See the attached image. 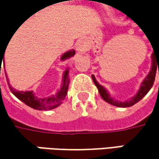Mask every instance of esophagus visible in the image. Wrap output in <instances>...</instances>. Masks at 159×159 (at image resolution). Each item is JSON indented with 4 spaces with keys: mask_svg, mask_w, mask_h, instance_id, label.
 I'll return each mask as SVG.
<instances>
[{
    "mask_svg": "<svg viewBox=\"0 0 159 159\" xmlns=\"http://www.w3.org/2000/svg\"><path fill=\"white\" fill-rule=\"evenodd\" d=\"M76 49L81 52V53H84V51H85V49H86V45H85V43L83 41V40H79L78 42H77V45H76Z\"/></svg>",
    "mask_w": 159,
    "mask_h": 159,
    "instance_id": "1",
    "label": "esophagus"
}]
</instances>
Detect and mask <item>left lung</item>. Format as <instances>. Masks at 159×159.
Instances as JSON below:
<instances>
[{
	"mask_svg": "<svg viewBox=\"0 0 159 159\" xmlns=\"http://www.w3.org/2000/svg\"><path fill=\"white\" fill-rule=\"evenodd\" d=\"M159 59H157V57L154 56V52L152 54V67H151V71L149 72V74L147 75V76L144 78L142 84H141V86H140V89L138 90L137 94L133 97L132 98H130L129 100H126V101H119V100H116L114 98H112L111 97V95L108 93V91L102 86L100 85L98 81L96 80L95 76L92 75V79L94 81V84H96V86L98 87V92L101 96V98L108 103H110L113 106H116V107H121V108H128V107H131L134 104H136L138 101H140L143 97L148 93V91L151 89V87L153 86V84H154V81H155V77H156V73H157V66H158V75H159Z\"/></svg>",
	"mask_w": 159,
	"mask_h": 159,
	"instance_id": "obj_1",
	"label": "left lung"
}]
</instances>
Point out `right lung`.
Masks as SVG:
<instances>
[{
  "label": "right lung",
  "mask_w": 159,
  "mask_h": 159,
  "mask_svg": "<svg viewBox=\"0 0 159 159\" xmlns=\"http://www.w3.org/2000/svg\"><path fill=\"white\" fill-rule=\"evenodd\" d=\"M75 50H69V51L65 52L61 56V61L69 60L70 58L75 56ZM3 56H4V54H3ZM2 59H3V57H2ZM2 59H0V66H2ZM68 74H69V70L67 69L63 74L62 84H61V89L55 95L50 96V97H47V98H38L37 96H35L33 91H18V90H16L15 88H13L11 86V84H9L6 73H5V75H6V79H7V82H8L10 90L12 91V93L16 96L18 99H20L22 102H24L25 105H27L28 107H30L32 109H35V110H38V111H49V110H52V109H55V108L59 107L62 103V101L64 100V98H65V97L67 95L69 83H70Z\"/></svg>",
  "instance_id": "add662e5"
}]
</instances>
